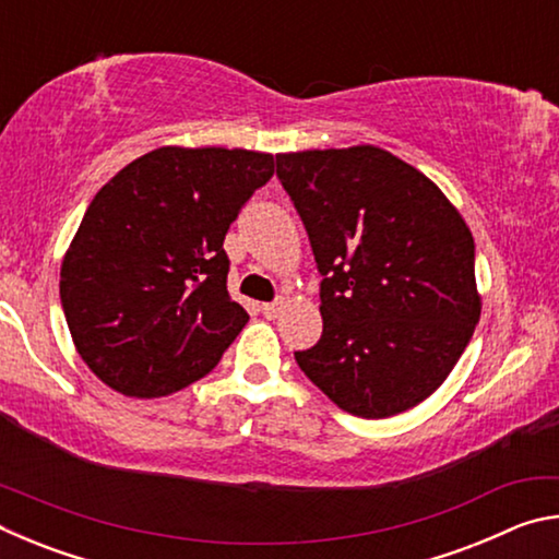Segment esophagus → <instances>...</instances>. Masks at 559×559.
<instances>
[{"mask_svg":"<svg viewBox=\"0 0 559 559\" xmlns=\"http://www.w3.org/2000/svg\"><path fill=\"white\" fill-rule=\"evenodd\" d=\"M283 308H286V300L278 298V300H273V302H263L261 313L273 320V318H278L283 313Z\"/></svg>","mask_w":559,"mask_h":559,"instance_id":"1","label":"esophagus"}]
</instances>
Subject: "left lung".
Instances as JSON below:
<instances>
[{"instance_id":"obj_1","label":"left lung","mask_w":559,"mask_h":559,"mask_svg":"<svg viewBox=\"0 0 559 559\" xmlns=\"http://www.w3.org/2000/svg\"><path fill=\"white\" fill-rule=\"evenodd\" d=\"M306 226L323 335L296 362L340 409L384 419L437 392L480 318L476 246L419 169L382 147L276 155Z\"/></svg>"}]
</instances>
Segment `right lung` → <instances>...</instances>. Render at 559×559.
I'll list each match as a JSON object with an SVG mask.
<instances>
[{
  "label": "right lung",
  "instance_id": "1",
  "mask_svg": "<svg viewBox=\"0 0 559 559\" xmlns=\"http://www.w3.org/2000/svg\"><path fill=\"white\" fill-rule=\"evenodd\" d=\"M273 155L157 147L100 187L61 263V306L91 372L126 396L202 380L249 313L226 290L224 236Z\"/></svg>",
  "mask_w": 559,
  "mask_h": 559
}]
</instances>
